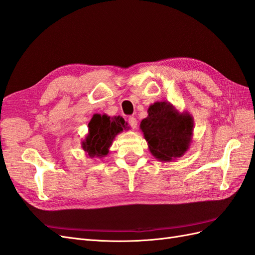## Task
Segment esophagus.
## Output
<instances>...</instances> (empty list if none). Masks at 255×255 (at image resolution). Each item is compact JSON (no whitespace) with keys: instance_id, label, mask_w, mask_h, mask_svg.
<instances>
[{"instance_id":"esophagus-1","label":"esophagus","mask_w":255,"mask_h":255,"mask_svg":"<svg viewBox=\"0 0 255 255\" xmlns=\"http://www.w3.org/2000/svg\"><path fill=\"white\" fill-rule=\"evenodd\" d=\"M137 123H138V121H137L136 118H134V117H129L128 118V125L130 126V128H137Z\"/></svg>"}]
</instances>
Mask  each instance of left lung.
Instances as JSON below:
<instances>
[{
    "label": "left lung",
    "mask_w": 255,
    "mask_h": 255,
    "mask_svg": "<svg viewBox=\"0 0 255 255\" xmlns=\"http://www.w3.org/2000/svg\"><path fill=\"white\" fill-rule=\"evenodd\" d=\"M140 128L152 155L160 161H171L188 151L194 136V118L170 102L159 101L149 106L148 117L140 122Z\"/></svg>",
    "instance_id": "obj_1"
}]
</instances>
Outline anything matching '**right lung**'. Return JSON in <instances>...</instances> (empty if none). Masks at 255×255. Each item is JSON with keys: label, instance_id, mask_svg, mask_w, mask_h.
Returning <instances> with one entry per match:
<instances>
[{"label": "right lung", "instance_id": "add662e5", "mask_svg": "<svg viewBox=\"0 0 255 255\" xmlns=\"http://www.w3.org/2000/svg\"><path fill=\"white\" fill-rule=\"evenodd\" d=\"M128 126L121 116L110 117L106 114H95L88 123V133L81 143L83 150L91 158L105 157L116 136L123 129L128 130Z\"/></svg>", "mask_w": 255, "mask_h": 255}]
</instances>
